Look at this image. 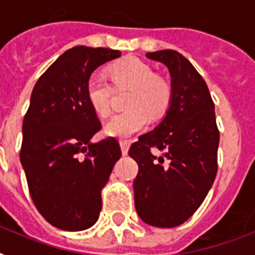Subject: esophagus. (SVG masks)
Here are the masks:
<instances>
[{
    "instance_id": "esophagus-1",
    "label": "esophagus",
    "mask_w": 255,
    "mask_h": 255,
    "mask_svg": "<svg viewBox=\"0 0 255 255\" xmlns=\"http://www.w3.org/2000/svg\"><path fill=\"white\" fill-rule=\"evenodd\" d=\"M129 145H131V143H129L128 140H120V148H122V153H123L124 156L128 153Z\"/></svg>"
}]
</instances>
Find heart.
<instances>
[{
    "mask_svg": "<svg viewBox=\"0 0 255 255\" xmlns=\"http://www.w3.org/2000/svg\"><path fill=\"white\" fill-rule=\"evenodd\" d=\"M116 88H131L127 98L128 111L116 114L104 126V133L111 137H129L147 127L149 118L157 119L167 112L172 99L168 81L156 75L153 69L137 58L129 57L108 70ZM86 96L91 108L102 118L110 115L112 87L99 74L88 78Z\"/></svg>",
    "mask_w": 255,
    "mask_h": 255,
    "instance_id": "1",
    "label": "heart"
}]
</instances>
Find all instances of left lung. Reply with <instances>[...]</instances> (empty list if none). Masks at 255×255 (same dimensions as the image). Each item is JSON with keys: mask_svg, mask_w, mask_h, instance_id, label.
Returning a JSON list of instances; mask_svg holds the SVG:
<instances>
[{"mask_svg": "<svg viewBox=\"0 0 255 255\" xmlns=\"http://www.w3.org/2000/svg\"><path fill=\"white\" fill-rule=\"evenodd\" d=\"M145 55L168 69L172 99L163 120L128 152L139 165L135 208L148 225L174 228L200 208L213 185L220 132L208 86L193 65L174 50ZM153 146L163 155H152Z\"/></svg>", "mask_w": 255, "mask_h": 255, "instance_id": "8db88e82", "label": "left lung"}]
</instances>
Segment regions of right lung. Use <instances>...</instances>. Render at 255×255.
Segmentation results:
<instances>
[{
    "mask_svg": "<svg viewBox=\"0 0 255 255\" xmlns=\"http://www.w3.org/2000/svg\"><path fill=\"white\" fill-rule=\"evenodd\" d=\"M120 54L75 46L46 70L31 92L19 159L34 205L58 229L79 232L98 221L100 192L122 156L114 137L91 141L102 124L86 96L91 74Z\"/></svg>",
    "mask_w": 255,
    "mask_h": 255,
    "instance_id": "right-lung-1",
    "label": "right lung"
}]
</instances>
